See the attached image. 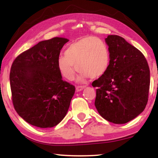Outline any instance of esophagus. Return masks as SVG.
<instances>
[{"instance_id":"esophagus-1","label":"esophagus","mask_w":158,"mask_h":158,"mask_svg":"<svg viewBox=\"0 0 158 158\" xmlns=\"http://www.w3.org/2000/svg\"><path fill=\"white\" fill-rule=\"evenodd\" d=\"M84 88H85V86H76V91H77V92H79V91H81L82 90H83Z\"/></svg>"}]
</instances>
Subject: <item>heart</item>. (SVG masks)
Listing matches in <instances>:
<instances>
[{"label": "heart", "instance_id": "b5f03b06", "mask_svg": "<svg viewBox=\"0 0 158 158\" xmlns=\"http://www.w3.org/2000/svg\"><path fill=\"white\" fill-rule=\"evenodd\" d=\"M110 61L111 55L107 44L98 37L88 36L69 45L64 55L58 57L57 65L60 75L68 81L74 79L77 66L80 70L77 81L83 83L89 77L98 78L104 75L109 68Z\"/></svg>", "mask_w": 158, "mask_h": 158}]
</instances>
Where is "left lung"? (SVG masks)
I'll return each instance as SVG.
<instances>
[{
	"label": "left lung",
	"mask_w": 158,
	"mask_h": 158,
	"mask_svg": "<svg viewBox=\"0 0 158 158\" xmlns=\"http://www.w3.org/2000/svg\"><path fill=\"white\" fill-rule=\"evenodd\" d=\"M111 61L106 73L93 82L96 89L95 106L106 120L125 124L145 109L150 73L148 61L139 49L117 35L106 38Z\"/></svg>",
	"instance_id": "8db88e82"
}]
</instances>
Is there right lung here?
<instances>
[{
    "instance_id": "right-lung-1",
    "label": "right lung",
    "mask_w": 158,
    "mask_h": 158,
    "mask_svg": "<svg viewBox=\"0 0 158 158\" xmlns=\"http://www.w3.org/2000/svg\"><path fill=\"white\" fill-rule=\"evenodd\" d=\"M68 39L42 41L14 60L10 85L14 107L33 126L50 128L65 116L75 88L64 81L57 62Z\"/></svg>"
}]
</instances>
